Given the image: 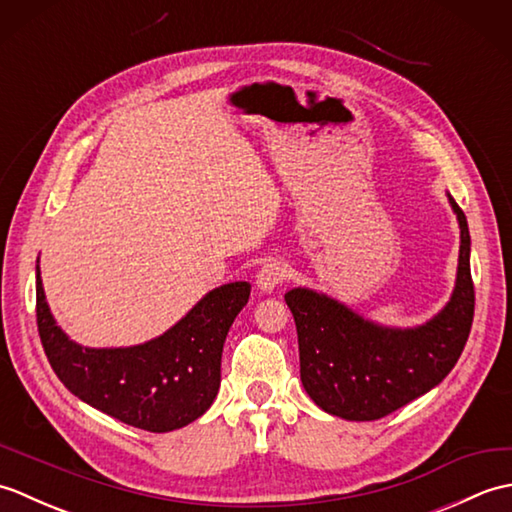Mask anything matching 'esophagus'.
Listing matches in <instances>:
<instances>
[{"mask_svg": "<svg viewBox=\"0 0 512 512\" xmlns=\"http://www.w3.org/2000/svg\"><path fill=\"white\" fill-rule=\"evenodd\" d=\"M255 279H257V288L259 290H264V292L275 290L279 284H284L286 266L281 264V262H277V259H273V262H268V264H264L262 268H259V273H257Z\"/></svg>", "mask_w": 512, "mask_h": 512, "instance_id": "obj_1", "label": "esophagus"}]
</instances>
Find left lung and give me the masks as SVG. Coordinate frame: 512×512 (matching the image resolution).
<instances>
[{"mask_svg": "<svg viewBox=\"0 0 512 512\" xmlns=\"http://www.w3.org/2000/svg\"><path fill=\"white\" fill-rule=\"evenodd\" d=\"M460 222V264L451 301L418 328L398 330L365 321L356 312L308 288L286 292L299 336L301 383L317 405L345 420H378L442 383L469 339L475 288L471 235Z\"/></svg>", "mask_w": 512, "mask_h": 512, "instance_id": "1", "label": "left lung"}]
</instances>
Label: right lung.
<instances>
[{
	"label": "right lung",
	"instance_id": "obj_1",
	"mask_svg": "<svg viewBox=\"0 0 512 512\" xmlns=\"http://www.w3.org/2000/svg\"><path fill=\"white\" fill-rule=\"evenodd\" d=\"M248 297V281L224 284L158 339L94 350L54 323L37 266V328L54 374L94 409L151 433L187 427L213 405L226 334Z\"/></svg>",
	"mask_w": 512,
	"mask_h": 512
}]
</instances>
